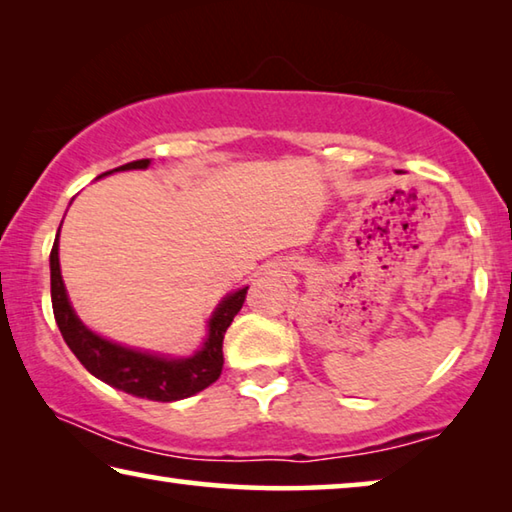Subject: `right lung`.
Returning a JSON list of instances; mask_svg holds the SVG:
<instances>
[{
	"label": "right lung",
	"mask_w": 512,
	"mask_h": 512,
	"mask_svg": "<svg viewBox=\"0 0 512 512\" xmlns=\"http://www.w3.org/2000/svg\"><path fill=\"white\" fill-rule=\"evenodd\" d=\"M146 167H149V160H135L121 164V167L112 171ZM49 264L51 305H54L58 329L60 334H63L65 343L69 345V350L76 354V359H79L85 370L92 372L94 377L106 381V384L115 386L128 395L146 397V400L153 402L185 400V397L201 393L203 388L219 379L223 368L225 329L230 327L241 307H244L248 287L232 293V296L225 298L219 309L214 311V316L210 320V336H207L203 350H198L194 357L189 359H164L155 357V354L137 352L131 348H124V345L101 339V336L90 332V329L76 318L74 309L67 300L63 277H60L58 237L54 241V248H51Z\"/></svg>",
	"instance_id": "right-lung-1"
}]
</instances>
